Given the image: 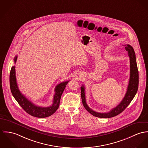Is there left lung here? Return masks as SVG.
Here are the masks:
<instances>
[{"label":"left lung","mask_w":148,"mask_h":148,"mask_svg":"<svg viewBox=\"0 0 148 148\" xmlns=\"http://www.w3.org/2000/svg\"><path fill=\"white\" fill-rule=\"evenodd\" d=\"M125 50L130 60V78L127 88V92L122 101L110 112L106 113H100L91 110L87 104L85 97V88L84 86L81 87L82 103L86 110L91 115L100 118H110L117 116L121 113L130 104L132 99L136 94L138 87V71L136 60V55L133 48L130 45H125Z\"/></svg>","instance_id":"left-lung-1"}]
</instances>
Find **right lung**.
Returning a JSON list of instances; mask_svg holds the SVG:
<instances>
[{"label":"right lung","mask_w":148,"mask_h":148,"mask_svg":"<svg viewBox=\"0 0 148 148\" xmlns=\"http://www.w3.org/2000/svg\"><path fill=\"white\" fill-rule=\"evenodd\" d=\"M17 56L14 58L15 64ZM15 74V66H12L10 75L11 91L13 97L27 113L34 117L42 118L53 115L57 111L60 106L61 95L65 88L66 84L69 81H65L58 84L55 88V94L53 98V104L49 107H43L36 106L20 92L17 84Z\"/></svg>","instance_id":"add662e5"}]
</instances>
